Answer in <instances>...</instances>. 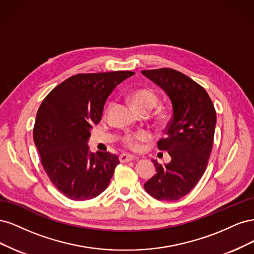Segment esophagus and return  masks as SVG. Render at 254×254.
<instances>
[{"instance_id": "1", "label": "esophagus", "mask_w": 254, "mask_h": 254, "mask_svg": "<svg viewBox=\"0 0 254 254\" xmlns=\"http://www.w3.org/2000/svg\"><path fill=\"white\" fill-rule=\"evenodd\" d=\"M134 159L133 156L131 155H127V153H122V155L120 156V161L121 163H126V162H129V161H132Z\"/></svg>"}]
</instances>
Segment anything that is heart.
Wrapping results in <instances>:
<instances>
[{
  "label": "heart",
  "mask_w": 254,
  "mask_h": 254,
  "mask_svg": "<svg viewBox=\"0 0 254 254\" xmlns=\"http://www.w3.org/2000/svg\"><path fill=\"white\" fill-rule=\"evenodd\" d=\"M129 102L131 103L135 111L147 110L150 111L158 104L157 94L150 89H136L129 94ZM151 139V135L146 131L139 132H130L123 136L122 142L127 148L131 150L139 149L140 144L143 142H147Z\"/></svg>",
  "instance_id": "1"
}]
</instances>
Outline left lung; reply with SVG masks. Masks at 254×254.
<instances>
[{"label": "left lung", "mask_w": 254, "mask_h": 254, "mask_svg": "<svg viewBox=\"0 0 254 254\" xmlns=\"http://www.w3.org/2000/svg\"><path fill=\"white\" fill-rule=\"evenodd\" d=\"M142 74L157 83L173 105L166 137L158 142V148L167 151L172 160L164 165L151 160L157 174L144 184V189L158 200H178L196 187L205 172L216 112L206 91L181 72L163 67L145 70Z\"/></svg>", "instance_id": "left-lung-1"}]
</instances>
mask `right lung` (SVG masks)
I'll list each match as a JSON object with an SVG mask.
<instances>
[{
	"instance_id": "1",
	"label": "right lung",
	"mask_w": 254,
	"mask_h": 254,
	"mask_svg": "<svg viewBox=\"0 0 254 254\" xmlns=\"http://www.w3.org/2000/svg\"><path fill=\"white\" fill-rule=\"evenodd\" d=\"M130 71L77 74L54 88L37 112L34 141L41 164L61 194L88 200L108 188L120 163L110 152L93 153L88 141L107 98Z\"/></svg>"
}]
</instances>
